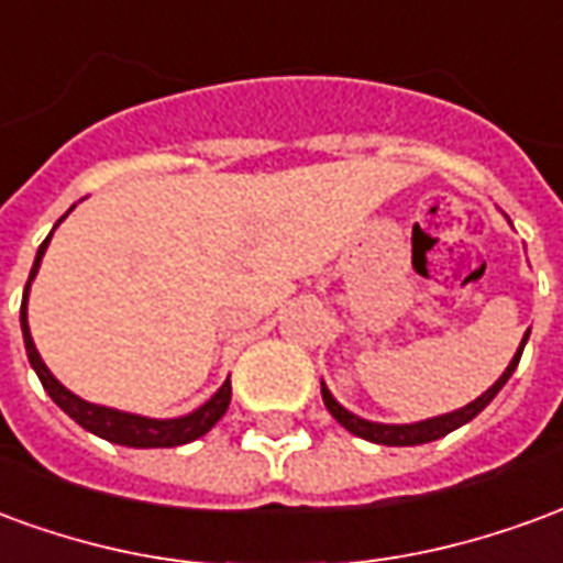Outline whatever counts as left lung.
I'll list each match as a JSON object with an SVG mask.
<instances>
[{"label":"left lung","instance_id":"8db88e82","mask_svg":"<svg viewBox=\"0 0 563 563\" xmlns=\"http://www.w3.org/2000/svg\"><path fill=\"white\" fill-rule=\"evenodd\" d=\"M531 334V331H528ZM528 334H525V341H528ZM525 341H521L519 353L512 355V362L509 367L504 371V377L497 379L495 386L488 391H483L479 398L467 407H461L455 413H446V416H437V419H424V422H416V424H379V422H367V419H358L353 416L350 410H343L341 404L331 398V391L325 389V383H322V401L329 407V413L338 419V422L346 428V431H353L355 437H362V440H371V443H383V446H416V443H431L437 437H446L449 431H455L461 428L464 422H471L473 416H479L492 404L497 391L504 389V383L512 377V371L519 365L521 358V350H525Z\"/></svg>","mask_w":563,"mask_h":563}]
</instances>
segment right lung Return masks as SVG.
<instances>
[{
	"label": "right lung",
	"mask_w": 563,
	"mask_h": 563,
	"mask_svg": "<svg viewBox=\"0 0 563 563\" xmlns=\"http://www.w3.org/2000/svg\"><path fill=\"white\" fill-rule=\"evenodd\" d=\"M54 234V232H51ZM51 234L44 238V244L38 246V256H35V265L30 271V280H26V289H23V305H20V329H23V343H26V355H30V365L35 367V374L42 379L44 391L54 398V404L59 410H66L80 428H87L92 434L104 437L111 443H120V446H135V449H156V446H184L189 440H198L201 434H208L213 424L220 422L225 410H229V401H232V383L225 379L220 386V391L210 398L205 407H198L196 413L180 416V419H144V416L120 413V410H111V407H96V404L84 401L78 395L59 383V379L47 371V365L42 362V355L35 350L30 334V322H26V295H30L32 277L38 274V265H42V256L47 244H51Z\"/></svg>",
	"instance_id": "obj_1"
}]
</instances>
